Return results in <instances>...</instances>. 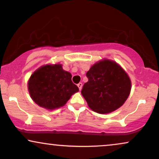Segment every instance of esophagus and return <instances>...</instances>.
Listing matches in <instances>:
<instances>
[{"mask_svg":"<svg viewBox=\"0 0 159 159\" xmlns=\"http://www.w3.org/2000/svg\"><path fill=\"white\" fill-rule=\"evenodd\" d=\"M82 86H83V84H82V83L78 84V89H79L80 91H81V89H82Z\"/></svg>","mask_w":159,"mask_h":159,"instance_id":"34e87169","label":"esophagus"}]
</instances>
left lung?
I'll list each match as a JSON object with an SVG mask.
<instances>
[{"label": "left lung", "instance_id": "1", "mask_svg": "<svg viewBox=\"0 0 159 159\" xmlns=\"http://www.w3.org/2000/svg\"><path fill=\"white\" fill-rule=\"evenodd\" d=\"M88 81L81 94L92 111L108 114L115 111L129 96L131 82L125 71L115 61L104 59L86 73Z\"/></svg>", "mask_w": 159, "mask_h": 159}]
</instances>
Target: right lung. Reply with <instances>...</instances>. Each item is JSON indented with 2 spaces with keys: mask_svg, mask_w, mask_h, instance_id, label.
Instances as JSON below:
<instances>
[{
  "mask_svg": "<svg viewBox=\"0 0 159 159\" xmlns=\"http://www.w3.org/2000/svg\"><path fill=\"white\" fill-rule=\"evenodd\" d=\"M30 95L37 105L53 110L65 105L71 95L79 91L72 81V75L61 65H47L39 67L28 83Z\"/></svg>",
  "mask_w": 159,
  "mask_h": 159,
  "instance_id": "1",
  "label": "right lung"
}]
</instances>
